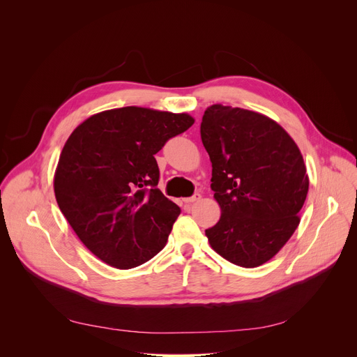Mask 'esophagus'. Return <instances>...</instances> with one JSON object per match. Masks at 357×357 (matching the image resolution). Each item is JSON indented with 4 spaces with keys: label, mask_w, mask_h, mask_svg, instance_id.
Listing matches in <instances>:
<instances>
[{
    "label": "esophagus",
    "mask_w": 357,
    "mask_h": 357,
    "mask_svg": "<svg viewBox=\"0 0 357 357\" xmlns=\"http://www.w3.org/2000/svg\"><path fill=\"white\" fill-rule=\"evenodd\" d=\"M199 199H201V194H199V192H195L192 197L185 198L183 202H185V204H194V202H197V201H199Z\"/></svg>",
    "instance_id": "1"
}]
</instances>
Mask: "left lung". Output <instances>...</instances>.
<instances>
[{
  "label": "left lung",
  "instance_id": "obj_1",
  "mask_svg": "<svg viewBox=\"0 0 357 357\" xmlns=\"http://www.w3.org/2000/svg\"><path fill=\"white\" fill-rule=\"evenodd\" d=\"M201 140L221 208L205 230L211 248L237 266L266 264L299 224L310 185L301 152L272 119L221 104L205 109Z\"/></svg>",
  "mask_w": 357,
  "mask_h": 357
}]
</instances>
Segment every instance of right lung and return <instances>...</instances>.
Listing matches in <instances>:
<instances>
[{
  "label": "right lung",
  "mask_w": 357,
  "mask_h": 357,
  "mask_svg": "<svg viewBox=\"0 0 357 357\" xmlns=\"http://www.w3.org/2000/svg\"><path fill=\"white\" fill-rule=\"evenodd\" d=\"M188 114L123 107L72 131L54 172L59 208L98 259L131 269L158 255L181 208L158 190L155 155L194 124Z\"/></svg>",
  "instance_id": "right-lung-1"
}]
</instances>
